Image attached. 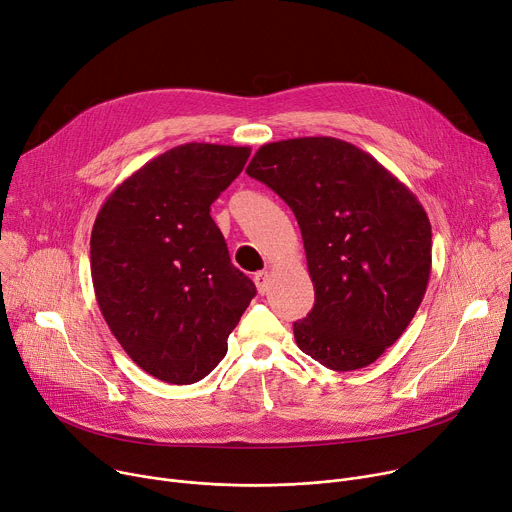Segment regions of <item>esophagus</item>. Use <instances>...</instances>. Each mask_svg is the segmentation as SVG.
Segmentation results:
<instances>
[{
	"mask_svg": "<svg viewBox=\"0 0 512 512\" xmlns=\"http://www.w3.org/2000/svg\"><path fill=\"white\" fill-rule=\"evenodd\" d=\"M254 283H256V289L260 295H264L268 289H270V274L268 270H260L254 274Z\"/></svg>",
	"mask_w": 512,
	"mask_h": 512,
	"instance_id": "esophagus-1",
	"label": "esophagus"
}]
</instances>
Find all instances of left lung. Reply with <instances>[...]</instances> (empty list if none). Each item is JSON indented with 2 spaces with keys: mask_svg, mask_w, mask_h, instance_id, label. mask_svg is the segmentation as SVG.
<instances>
[{
  "mask_svg": "<svg viewBox=\"0 0 512 512\" xmlns=\"http://www.w3.org/2000/svg\"><path fill=\"white\" fill-rule=\"evenodd\" d=\"M248 176L297 217L316 289L297 346L332 371L375 363L426 293L432 233L414 192L373 155L334 137L262 145Z\"/></svg>",
  "mask_w": 512,
  "mask_h": 512,
  "instance_id": "obj_1",
  "label": "left lung"
}]
</instances>
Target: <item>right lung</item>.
I'll return each mask as SVG.
<instances>
[{
	"label": "right lung",
	"mask_w": 512,
	"mask_h": 512,
	"mask_svg": "<svg viewBox=\"0 0 512 512\" xmlns=\"http://www.w3.org/2000/svg\"><path fill=\"white\" fill-rule=\"evenodd\" d=\"M250 147L184 143L131 174L98 211L90 266L102 316L127 355L174 385L207 377L256 295L211 217Z\"/></svg>",
	"instance_id": "1"
}]
</instances>
